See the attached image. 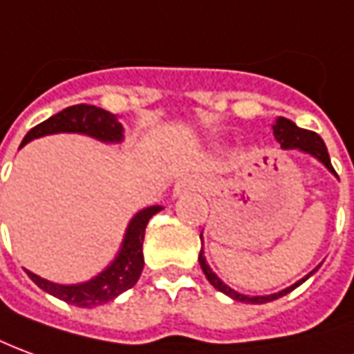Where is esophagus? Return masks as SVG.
<instances>
[{"label": "esophagus", "mask_w": 354, "mask_h": 354, "mask_svg": "<svg viewBox=\"0 0 354 354\" xmlns=\"http://www.w3.org/2000/svg\"><path fill=\"white\" fill-rule=\"evenodd\" d=\"M195 187H197V180L195 178H182L174 185V195L178 197V195L185 194V192H194Z\"/></svg>", "instance_id": "34e87169"}]
</instances>
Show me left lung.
Instances as JSON below:
<instances>
[{"instance_id": "obj_1", "label": "left lung", "mask_w": 354, "mask_h": 354, "mask_svg": "<svg viewBox=\"0 0 354 354\" xmlns=\"http://www.w3.org/2000/svg\"><path fill=\"white\" fill-rule=\"evenodd\" d=\"M272 130H274V138L280 142L281 149H297V151L306 153V155L315 157L316 160H320L326 169L330 170L332 174H335V170H333L332 167V160H330V155H328V149H326V143H324L322 138L316 134V132L303 130V128H299L295 122H291L289 118H283V117L276 118V122L272 124ZM335 176H337V174H335ZM199 264H201V270L203 274H205V278L211 281L212 288L222 291L224 295H228L230 299H234V301H237V303H249V305H263V303H268V301H274V299H280L283 297V295H288L289 291H293L295 288H299L303 281L308 280V278H310V276L320 268V264H318L315 270H310L308 274H306L305 278H301V280L295 281L293 286L281 289V291H278V293H272V295H245V293H239V291H236V289L230 288L228 283H224V281L220 280L218 276L212 272L209 263H207V259H205V251H203V249H201V253H199Z\"/></svg>"}]
</instances>
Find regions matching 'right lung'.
I'll return each instance as SVG.
<instances>
[{
  "mask_svg": "<svg viewBox=\"0 0 354 354\" xmlns=\"http://www.w3.org/2000/svg\"><path fill=\"white\" fill-rule=\"evenodd\" d=\"M84 134L90 136L93 140H100L103 143H120L124 140V128L118 122L117 115L109 113L105 109L95 107V105H73V107L63 109L41 124L34 126L28 134L24 136L21 147L26 143L41 138V136L51 134ZM162 211L160 205L145 207L140 212H136L128 228L124 232V239L120 243L115 261L109 264L105 270H101L97 276L91 280L82 281V283H55L46 278H39L38 274L26 270L30 280L44 289L46 293L53 297L65 301L68 305L90 306L105 305L109 301L117 299L126 289L134 288V283L140 280L143 270V237H145V228L147 222L153 214Z\"/></svg>",
  "mask_w": 354,
  "mask_h": 354,
  "instance_id": "1",
  "label": "right lung"
}]
</instances>
